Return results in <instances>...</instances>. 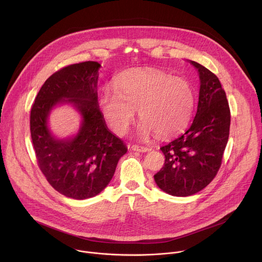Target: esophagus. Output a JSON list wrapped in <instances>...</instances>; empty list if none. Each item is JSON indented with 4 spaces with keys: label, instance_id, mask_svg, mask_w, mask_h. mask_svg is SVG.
I'll return each mask as SVG.
<instances>
[{
    "label": "esophagus",
    "instance_id": "esophagus-1",
    "mask_svg": "<svg viewBox=\"0 0 262 262\" xmlns=\"http://www.w3.org/2000/svg\"><path fill=\"white\" fill-rule=\"evenodd\" d=\"M132 149L135 151H140V152H147L151 150V147L149 146H139V145H133Z\"/></svg>",
    "mask_w": 262,
    "mask_h": 262
}]
</instances>
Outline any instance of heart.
<instances>
[{
  "label": "heart",
  "instance_id": "1",
  "mask_svg": "<svg viewBox=\"0 0 262 262\" xmlns=\"http://www.w3.org/2000/svg\"><path fill=\"white\" fill-rule=\"evenodd\" d=\"M194 105L195 93L188 81L154 68L125 72L115 81L114 91L105 90L100 97L102 115L118 136L128 132L137 110L142 138L154 133L173 136L189 122Z\"/></svg>",
  "mask_w": 262,
  "mask_h": 262
}]
</instances>
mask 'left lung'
I'll return each mask as SVG.
<instances>
[{
    "mask_svg": "<svg viewBox=\"0 0 262 262\" xmlns=\"http://www.w3.org/2000/svg\"><path fill=\"white\" fill-rule=\"evenodd\" d=\"M191 63L201 84L197 113L188 130L161 147L165 165L155 175L161 190L178 197L198 193L215 177L230 129L229 103L217 77L201 64Z\"/></svg>",
    "mask_w": 262,
    "mask_h": 262,
    "instance_id": "1",
    "label": "left lung"
}]
</instances>
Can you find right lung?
<instances>
[{
	"label": "right lung",
	"mask_w": 262,
	"mask_h": 262,
	"mask_svg": "<svg viewBox=\"0 0 262 262\" xmlns=\"http://www.w3.org/2000/svg\"><path fill=\"white\" fill-rule=\"evenodd\" d=\"M99 67L97 62L86 61L56 71L42 85L31 108L30 130L38 167L56 191L77 200L99 194L127 151L123 141L107 129L98 107ZM64 101L79 110L83 124L74 138L57 140L46 120L50 110Z\"/></svg>",
	"instance_id": "1"
}]
</instances>
